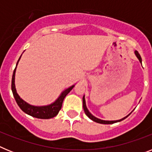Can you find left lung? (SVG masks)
I'll list each match as a JSON object with an SVG mask.
<instances>
[{
	"mask_svg": "<svg viewBox=\"0 0 152 152\" xmlns=\"http://www.w3.org/2000/svg\"><path fill=\"white\" fill-rule=\"evenodd\" d=\"M135 55H136L137 58H139V61L142 63V58H141V56H140V55H139V52H137V51H135ZM83 108H84V113H85L86 115H87V116H88V117H89L90 119H91V120L96 122V123H101V124H113V123H118V122H120V121H122V120H123V119H125L126 117H127V116H126V117L123 118L122 119H119V120H116V121H105V120H101V119H97V118H96L95 116H93L92 114H91V113L88 111V109H87V107H86V104H85V99H84V96L83 97Z\"/></svg>",
	"mask_w": 152,
	"mask_h": 152,
	"instance_id": "8db88e82",
	"label": "left lung"
}]
</instances>
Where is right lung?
Returning a JSON list of instances; mask_svg holds the SVG:
<instances>
[{
	"label": "right lung",
	"mask_w": 152,
	"mask_h": 152,
	"mask_svg": "<svg viewBox=\"0 0 152 152\" xmlns=\"http://www.w3.org/2000/svg\"><path fill=\"white\" fill-rule=\"evenodd\" d=\"M21 57V56H20ZM19 58V60H20ZM18 60V61H19ZM17 61V63H18ZM15 72L16 68L13 71V77H12V83H11V88L12 91H13V94L14 98H15L16 102L20 107V108L23 111L24 113H26V114L29 115L33 117L38 118V119H51L53 118L58 113L62 106L63 100H64V97L66 96L70 91H72V88H74V86L70 87L69 88L66 89L64 91H63L61 96L58 97L57 100L55 103L49 106H45V107H34V106H31L28 104L27 103L23 100L19 95L17 94V91H16L15 84H14V78H15Z\"/></svg>",
	"instance_id": "right-lung-1"
}]
</instances>
